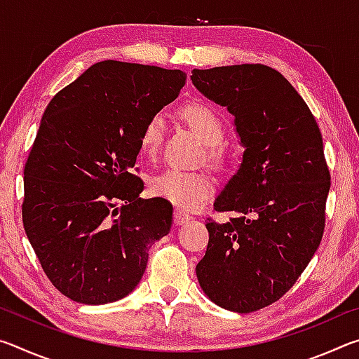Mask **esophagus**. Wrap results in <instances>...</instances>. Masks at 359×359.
Masks as SVG:
<instances>
[{"label":"esophagus","mask_w":359,"mask_h":359,"mask_svg":"<svg viewBox=\"0 0 359 359\" xmlns=\"http://www.w3.org/2000/svg\"><path fill=\"white\" fill-rule=\"evenodd\" d=\"M191 220V217L187 214V212H184V210H180V209H177L174 212V223L175 224H184V223H187V222H190Z\"/></svg>","instance_id":"1"}]
</instances>
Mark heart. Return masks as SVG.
I'll use <instances>...</instances> for the list:
<instances>
[{"label": "heart", "mask_w": 359, "mask_h": 359, "mask_svg": "<svg viewBox=\"0 0 359 359\" xmlns=\"http://www.w3.org/2000/svg\"><path fill=\"white\" fill-rule=\"evenodd\" d=\"M180 115L209 145L210 161L222 165L224 155L220 142L224 137V121L220 114L203 102H190L182 107ZM163 136H165V118L160 114L151 115L145 121L139 136V147L142 155L155 158L163 144ZM150 188L156 196L165 198L182 209H196L214 193V182L201 171H182L177 168H169L150 180Z\"/></svg>", "instance_id": "obj_1"}]
</instances>
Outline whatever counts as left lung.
Returning <instances> with one entry per match:
<instances>
[{
    "instance_id": "left-lung-1",
    "label": "left lung",
    "mask_w": 359,
    "mask_h": 359,
    "mask_svg": "<svg viewBox=\"0 0 359 359\" xmlns=\"http://www.w3.org/2000/svg\"><path fill=\"white\" fill-rule=\"evenodd\" d=\"M191 82L234 115L245 149L214 203L236 217L209 218L198 282L226 311H259L293 287L323 238L331 187L323 137L306 101L269 66L193 69Z\"/></svg>"
}]
</instances>
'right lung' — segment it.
Masks as SVG:
<instances>
[{
	"instance_id": "obj_1",
	"label": "right lung",
	"mask_w": 359,
	"mask_h": 359,
	"mask_svg": "<svg viewBox=\"0 0 359 359\" xmlns=\"http://www.w3.org/2000/svg\"><path fill=\"white\" fill-rule=\"evenodd\" d=\"M180 69L106 60L53 96L29 151L22 220L48 280L81 304L137 287L149 248L171 231L172 204L142 199L131 174L145 121L185 85Z\"/></svg>"
}]
</instances>
